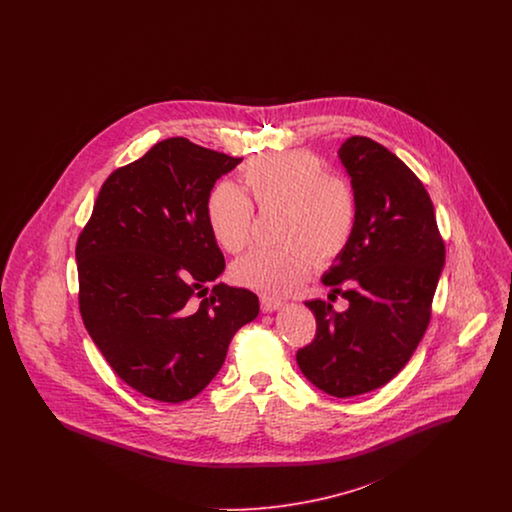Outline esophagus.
Wrapping results in <instances>:
<instances>
[{
  "instance_id": "1",
  "label": "esophagus",
  "mask_w": 512,
  "mask_h": 512,
  "mask_svg": "<svg viewBox=\"0 0 512 512\" xmlns=\"http://www.w3.org/2000/svg\"><path fill=\"white\" fill-rule=\"evenodd\" d=\"M286 303L282 299H274V297H261V309L263 313H274L278 309H282Z\"/></svg>"
}]
</instances>
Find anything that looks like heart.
Masks as SVG:
<instances>
[{
    "label": "heart",
    "mask_w": 512,
    "mask_h": 512,
    "mask_svg": "<svg viewBox=\"0 0 512 512\" xmlns=\"http://www.w3.org/2000/svg\"><path fill=\"white\" fill-rule=\"evenodd\" d=\"M244 180L259 209L284 207L280 247H259L232 265L238 286L265 297H282L301 286L320 265L347 251L359 222L353 186L315 153L295 149L251 159ZM207 220L217 244L238 253L251 240L253 203L232 182H219L207 197Z\"/></svg>",
    "instance_id": "heart-1"
}]
</instances>
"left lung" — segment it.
<instances>
[{
	"label": "left lung",
	"mask_w": 512,
	"mask_h": 512,
	"mask_svg": "<svg viewBox=\"0 0 512 512\" xmlns=\"http://www.w3.org/2000/svg\"><path fill=\"white\" fill-rule=\"evenodd\" d=\"M341 163L359 199L347 251L322 276L349 307L305 301L315 340L299 349L301 372L318 390L355 397L386 386L422 340L445 263V244L424 184L390 149L365 136L341 144Z\"/></svg>",
	"instance_id": "left-lung-1"
}]
</instances>
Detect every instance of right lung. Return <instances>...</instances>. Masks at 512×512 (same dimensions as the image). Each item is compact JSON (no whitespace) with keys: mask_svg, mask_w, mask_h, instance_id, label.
<instances>
[{"mask_svg":"<svg viewBox=\"0 0 512 512\" xmlns=\"http://www.w3.org/2000/svg\"><path fill=\"white\" fill-rule=\"evenodd\" d=\"M240 157L169 138L111 172L76 242L78 305L124 384L182 403L217 376L234 334L259 315L245 288L209 284L224 255L207 197Z\"/></svg>","mask_w":512,"mask_h":512,"instance_id":"right-lung-1","label":"right lung"}]
</instances>
